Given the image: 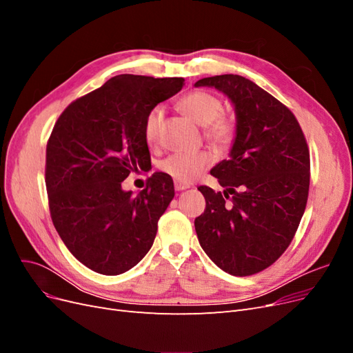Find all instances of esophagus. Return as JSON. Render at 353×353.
<instances>
[{
	"instance_id": "obj_1",
	"label": "esophagus",
	"mask_w": 353,
	"mask_h": 353,
	"mask_svg": "<svg viewBox=\"0 0 353 353\" xmlns=\"http://www.w3.org/2000/svg\"><path fill=\"white\" fill-rule=\"evenodd\" d=\"M175 190L176 191H183V190H187L190 188V184H185V183H179V181H175Z\"/></svg>"
}]
</instances>
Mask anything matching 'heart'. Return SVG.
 <instances>
[{
  "label": "heart",
  "instance_id": "heart-1",
  "mask_svg": "<svg viewBox=\"0 0 353 353\" xmlns=\"http://www.w3.org/2000/svg\"><path fill=\"white\" fill-rule=\"evenodd\" d=\"M179 109L190 119L203 126V132L210 143L218 147H228L237 134L236 117L222 112V101L212 92L194 90L184 94L178 101ZM162 121V109L154 108L148 112L144 121V140L148 145H154L159 141V126ZM212 163V154L209 152H191L174 153L160 162L159 168L163 174L174 178L179 183H191L201 170Z\"/></svg>",
  "mask_w": 353,
  "mask_h": 353
}]
</instances>
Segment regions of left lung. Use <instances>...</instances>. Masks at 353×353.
Wrapping results in <instances>:
<instances>
[{
	"mask_svg": "<svg viewBox=\"0 0 353 353\" xmlns=\"http://www.w3.org/2000/svg\"><path fill=\"white\" fill-rule=\"evenodd\" d=\"M194 85L225 94L237 117L230 159L210 170L225 191L199 187L206 199L194 221L199 243L222 271L258 274L285 252L303 216L311 178L305 135L283 103L240 74Z\"/></svg>",
	"mask_w": 353,
	"mask_h": 353,
	"instance_id": "8db88e82",
	"label": "left lung"
}]
</instances>
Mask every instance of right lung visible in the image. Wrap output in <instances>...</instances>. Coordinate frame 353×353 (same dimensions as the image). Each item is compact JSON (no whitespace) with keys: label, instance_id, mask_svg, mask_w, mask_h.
I'll return each instance as SVG.
<instances>
[{"label":"right lung","instance_id":"right-lung-1","mask_svg":"<svg viewBox=\"0 0 353 353\" xmlns=\"http://www.w3.org/2000/svg\"><path fill=\"white\" fill-rule=\"evenodd\" d=\"M183 85V78L117 74L70 103L52 128L46 157L51 219L69 252L95 272L123 274L153 245L174 181L154 172L137 196L122 181L150 163L143 134L148 112Z\"/></svg>","mask_w":353,"mask_h":353}]
</instances>
